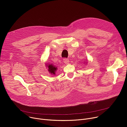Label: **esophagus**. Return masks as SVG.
<instances>
[{
    "label": "esophagus",
    "instance_id": "1",
    "mask_svg": "<svg viewBox=\"0 0 127 127\" xmlns=\"http://www.w3.org/2000/svg\"><path fill=\"white\" fill-rule=\"evenodd\" d=\"M63 61H64V62L66 64H69V59H67V58H64V59H63Z\"/></svg>",
    "mask_w": 127,
    "mask_h": 127
}]
</instances>
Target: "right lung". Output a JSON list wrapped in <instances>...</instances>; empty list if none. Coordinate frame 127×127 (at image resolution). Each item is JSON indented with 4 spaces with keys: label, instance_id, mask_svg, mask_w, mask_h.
<instances>
[{
    "label": "right lung",
    "instance_id": "1",
    "mask_svg": "<svg viewBox=\"0 0 127 127\" xmlns=\"http://www.w3.org/2000/svg\"><path fill=\"white\" fill-rule=\"evenodd\" d=\"M46 66L48 67V70L49 72V73L51 75H55L56 71L57 70V67L54 66L52 64H47Z\"/></svg>",
    "mask_w": 127,
    "mask_h": 127
}]
</instances>
